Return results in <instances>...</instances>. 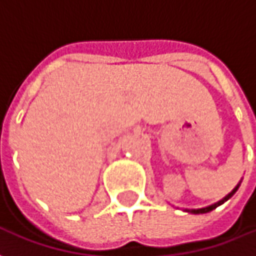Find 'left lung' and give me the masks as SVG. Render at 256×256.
Here are the masks:
<instances>
[{"instance_id": "obj_1", "label": "left lung", "mask_w": 256, "mask_h": 256, "mask_svg": "<svg viewBox=\"0 0 256 256\" xmlns=\"http://www.w3.org/2000/svg\"><path fill=\"white\" fill-rule=\"evenodd\" d=\"M240 184H242V181L237 184L234 188L232 189L230 193H228L225 198H222L220 200H218L216 203L214 204H210V206H207V207H202V208H185L184 211H186V212H190V214H206V212H210V211H212V210H215L218 206H220V204H224L226 202V200H229V198L236 193V190L238 189V186H240Z\"/></svg>"}]
</instances>
